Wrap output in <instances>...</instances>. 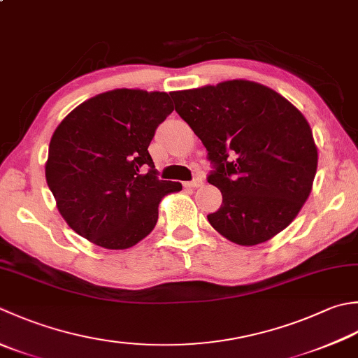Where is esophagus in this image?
Instances as JSON below:
<instances>
[{
    "label": "esophagus",
    "instance_id": "esophagus-1",
    "mask_svg": "<svg viewBox=\"0 0 358 358\" xmlns=\"http://www.w3.org/2000/svg\"><path fill=\"white\" fill-rule=\"evenodd\" d=\"M200 186H203L201 178H194L192 181H187V183H185V187H189V189H195V187H200Z\"/></svg>",
    "mask_w": 358,
    "mask_h": 358
}]
</instances>
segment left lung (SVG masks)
Segmentation results:
<instances>
[{
	"instance_id": "8db88e82",
	"label": "left lung",
	"mask_w": 358,
	"mask_h": 358,
	"mask_svg": "<svg viewBox=\"0 0 358 358\" xmlns=\"http://www.w3.org/2000/svg\"><path fill=\"white\" fill-rule=\"evenodd\" d=\"M208 150L222 206L211 227L243 247L281 233L310 195L318 149L304 115L275 90L236 79L171 93Z\"/></svg>"
}]
</instances>
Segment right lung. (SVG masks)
<instances>
[{"mask_svg":"<svg viewBox=\"0 0 358 358\" xmlns=\"http://www.w3.org/2000/svg\"><path fill=\"white\" fill-rule=\"evenodd\" d=\"M172 111L163 91L117 88L82 102L57 125L45 175L69 228L107 250H127L152 233L159 201L181 191L178 181L157 178L147 150Z\"/></svg>","mask_w":358,"mask_h":358,"instance_id":"obj_1","label":"right lung"}]
</instances>
